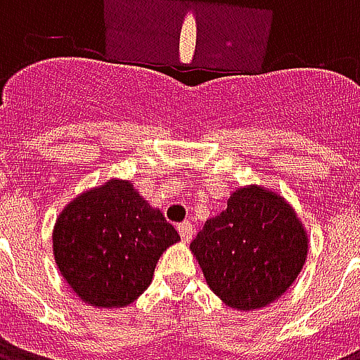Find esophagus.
<instances>
[{
    "label": "esophagus",
    "mask_w": 360,
    "mask_h": 360,
    "mask_svg": "<svg viewBox=\"0 0 360 360\" xmlns=\"http://www.w3.org/2000/svg\"><path fill=\"white\" fill-rule=\"evenodd\" d=\"M177 229H179V235L183 241H191V239H193V235H195V227H193L191 221H183V224L177 226Z\"/></svg>",
    "instance_id": "34e87169"
}]
</instances>
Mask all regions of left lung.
<instances>
[{
	"label": "left lung",
	"mask_w": 360,
	"mask_h": 360,
	"mask_svg": "<svg viewBox=\"0 0 360 360\" xmlns=\"http://www.w3.org/2000/svg\"><path fill=\"white\" fill-rule=\"evenodd\" d=\"M309 239L293 208L262 187L235 191L227 208L208 219L191 250L206 283L231 309H260L293 283Z\"/></svg>",
	"instance_id": "obj_1"
}]
</instances>
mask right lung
I'll use <instances>...</instances> for the list:
<instances>
[{"instance_id":"1","label":"right lung","mask_w":360,"mask_h":360,"mask_svg":"<svg viewBox=\"0 0 360 360\" xmlns=\"http://www.w3.org/2000/svg\"><path fill=\"white\" fill-rule=\"evenodd\" d=\"M179 233L129 181L77 196L53 227V257L67 283L92 307H127L150 285Z\"/></svg>"}]
</instances>
